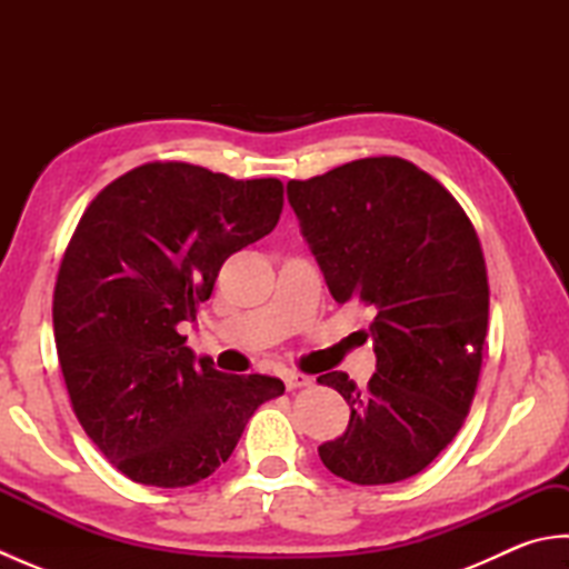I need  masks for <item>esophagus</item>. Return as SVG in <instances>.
<instances>
[{
    "mask_svg": "<svg viewBox=\"0 0 569 569\" xmlns=\"http://www.w3.org/2000/svg\"><path fill=\"white\" fill-rule=\"evenodd\" d=\"M283 383L286 389H303V386H310V377L298 371H283Z\"/></svg>",
    "mask_w": 569,
    "mask_h": 569,
    "instance_id": "34e87169",
    "label": "esophagus"
}]
</instances>
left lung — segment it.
I'll list each match as a JSON object with an SVG mask.
<instances>
[{
	"mask_svg": "<svg viewBox=\"0 0 569 569\" xmlns=\"http://www.w3.org/2000/svg\"><path fill=\"white\" fill-rule=\"evenodd\" d=\"M337 303L373 306L377 373L365 389L322 373L349 403V426L318 447L352 485L418 475L452 442L479 381L489 322L485 253L438 180L396 156L359 159L286 186Z\"/></svg>",
	"mask_w": 569,
	"mask_h": 569,
	"instance_id": "8db88e82",
	"label": "left lung"
}]
</instances>
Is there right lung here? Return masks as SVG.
Returning a JSON list of instances; mask_svg holds the SVG:
<instances>
[{"instance_id": "obj_1", "label": "right lung", "mask_w": 569, "mask_h": 569, "mask_svg": "<svg viewBox=\"0 0 569 569\" xmlns=\"http://www.w3.org/2000/svg\"><path fill=\"white\" fill-rule=\"evenodd\" d=\"M281 210V180L168 161L117 178L80 217L53 293L58 361L88 438L137 485L208 479L253 410L286 391L276 377L217 371L178 332L227 257Z\"/></svg>"}]
</instances>
